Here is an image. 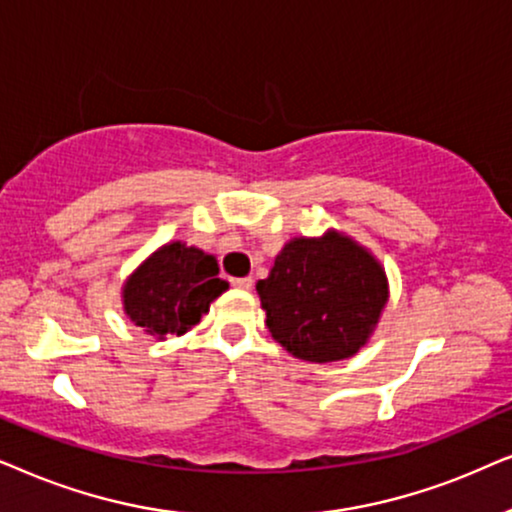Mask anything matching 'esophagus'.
<instances>
[{"instance_id":"esophagus-1","label":"esophagus","mask_w":512,"mask_h":512,"mask_svg":"<svg viewBox=\"0 0 512 512\" xmlns=\"http://www.w3.org/2000/svg\"><path fill=\"white\" fill-rule=\"evenodd\" d=\"M231 285H234V288H238V290H252V285H255V281H252L250 276H245V278H234V281H231Z\"/></svg>"}]
</instances>
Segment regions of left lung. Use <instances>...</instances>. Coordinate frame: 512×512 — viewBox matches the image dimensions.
<instances>
[{
    "label": "left lung",
    "instance_id": "obj_1",
    "mask_svg": "<svg viewBox=\"0 0 512 512\" xmlns=\"http://www.w3.org/2000/svg\"><path fill=\"white\" fill-rule=\"evenodd\" d=\"M274 342L309 363L356 356L377 330L388 304L381 262L356 238L337 229L295 236L257 281Z\"/></svg>",
    "mask_w": 512,
    "mask_h": 512
}]
</instances>
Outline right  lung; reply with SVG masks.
I'll use <instances>...</instances> for the list:
<instances>
[{
	"label": "right lung",
	"mask_w": 512,
	"mask_h": 512,
	"mask_svg": "<svg viewBox=\"0 0 512 512\" xmlns=\"http://www.w3.org/2000/svg\"><path fill=\"white\" fill-rule=\"evenodd\" d=\"M217 274L215 255L170 241L156 248L121 285L124 313L149 337L185 335L229 290V283Z\"/></svg>",
	"instance_id": "obj_1"
}]
</instances>
